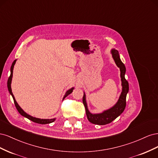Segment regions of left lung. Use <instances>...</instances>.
<instances>
[{
    "mask_svg": "<svg viewBox=\"0 0 158 158\" xmlns=\"http://www.w3.org/2000/svg\"><path fill=\"white\" fill-rule=\"evenodd\" d=\"M111 53L114 62L121 70V78L123 86L122 92L117 103L113 107L99 114H92L89 112L86 102H85V94H84L82 102L85 109L87 118L90 123L95 124V125H104L111 123L124 111L126 107V98L129 89L128 81L125 78L126 68L125 64L122 63L120 57H119L118 51L112 49Z\"/></svg>",
    "mask_w": 158,
    "mask_h": 158,
    "instance_id": "left-lung-1",
    "label": "left lung"
}]
</instances>
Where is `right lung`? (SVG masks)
<instances>
[{
	"label": "right lung",
	"instance_id": "1",
	"mask_svg": "<svg viewBox=\"0 0 158 158\" xmlns=\"http://www.w3.org/2000/svg\"><path fill=\"white\" fill-rule=\"evenodd\" d=\"M16 60H14V62L12 63V66H11L10 76H9L8 80V89L9 92H10V94L12 95V96L13 98L14 102V104H15V106H16V109L18 110V111L20 113L22 116L27 118L28 119H30V120H31V121L34 122V123H39V124H42V125H45V124H49V123H52L55 120V118H52V119H41V118H35V117H33L29 115V114H27L26 113H25L24 111H23V110H22V109L18 106V104L17 103L15 98H14V95H13V94L12 92V89H11V82H12V75H13V69H14V64H15V63H16ZM73 89H74L73 88H71V89H70L69 90H68L67 92H66L63 98V99L66 96H68L69 94H70L72 92H73Z\"/></svg>",
	"mask_w": 158,
	"mask_h": 158
}]
</instances>
